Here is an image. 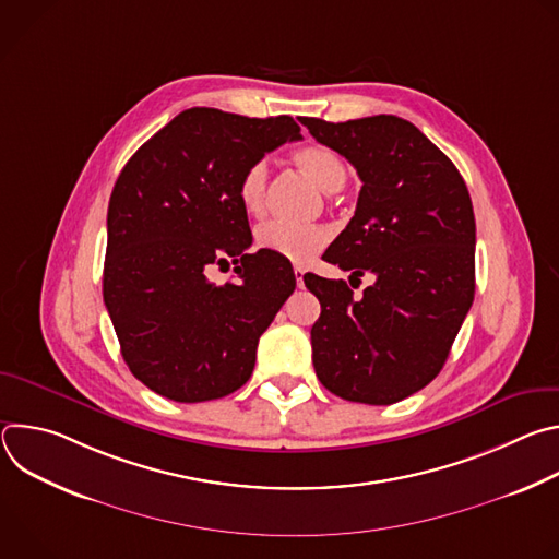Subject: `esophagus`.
Masks as SVG:
<instances>
[{"instance_id": "34e87169", "label": "esophagus", "mask_w": 559, "mask_h": 559, "mask_svg": "<svg viewBox=\"0 0 559 559\" xmlns=\"http://www.w3.org/2000/svg\"><path fill=\"white\" fill-rule=\"evenodd\" d=\"M294 276H296V283H298V287H302V276H305V270H302V267H294Z\"/></svg>"}]
</instances>
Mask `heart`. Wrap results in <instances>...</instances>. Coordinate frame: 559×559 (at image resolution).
I'll list each match as a JSON object with an SVG mask.
<instances>
[{
  "instance_id": "heart-1",
  "label": "heart",
  "mask_w": 559,
  "mask_h": 559,
  "mask_svg": "<svg viewBox=\"0 0 559 559\" xmlns=\"http://www.w3.org/2000/svg\"><path fill=\"white\" fill-rule=\"evenodd\" d=\"M294 164L323 192H336L347 181V166L343 158L318 143L298 147L294 154ZM270 168L267 162H254L238 181V201L250 216H259L265 207ZM257 248L283 257L292 263H307L321 252L328 241L330 231L323 225H294L283 221L263 223L254 234Z\"/></svg>"
}]
</instances>
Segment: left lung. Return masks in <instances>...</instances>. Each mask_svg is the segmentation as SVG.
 <instances>
[{
  "label": "left lung",
  "instance_id": "left-lung-1",
  "mask_svg": "<svg viewBox=\"0 0 559 559\" xmlns=\"http://www.w3.org/2000/svg\"><path fill=\"white\" fill-rule=\"evenodd\" d=\"M309 134L356 168V212L323 259L373 274L360 298L345 281L305 274L321 300L311 328L318 380L352 403L393 405L447 362L475 294V216L457 168L414 123L376 115L302 117Z\"/></svg>",
  "mask_w": 559,
  "mask_h": 559
}]
</instances>
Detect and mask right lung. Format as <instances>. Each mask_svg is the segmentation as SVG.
Returning a JSON list of instances; mask_svg holds the SVG:
<instances>
[{
    "instance_id": "right-lung-1",
    "label": "right lung",
    "mask_w": 559,
    "mask_h": 559,
    "mask_svg": "<svg viewBox=\"0 0 559 559\" xmlns=\"http://www.w3.org/2000/svg\"><path fill=\"white\" fill-rule=\"evenodd\" d=\"M300 139L287 117L250 119L190 108L145 141L108 205L104 302L132 376L175 403L216 401L243 386L261 334L296 287L292 263L248 254L238 201L248 166ZM237 281L214 286L212 264Z\"/></svg>"
}]
</instances>
